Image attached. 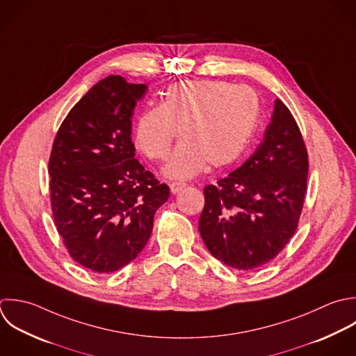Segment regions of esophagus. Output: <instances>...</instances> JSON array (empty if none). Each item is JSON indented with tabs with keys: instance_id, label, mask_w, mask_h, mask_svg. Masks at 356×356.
Here are the masks:
<instances>
[{
	"instance_id": "34e87169",
	"label": "esophagus",
	"mask_w": 356,
	"mask_h": 356,
	"mask_svg": "<svg viewBox=\"0 0 356 356\" xmlns=\"http://www.w3.org/2000/svg\"><path fill=\"white\" fill-rule=\"evenodd\" d=\"M169 187H170V191H172V194H177V193H180L184 187H186V183H181V181H175V183H170L169 184Z\"/></svg>"
}]
</instances>
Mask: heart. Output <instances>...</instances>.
Wrapping results in <instances>:
<instances>
[{"mask_svg": "<svg viewBox=\"0 0 356 356\" xmlns=\"http://www.w3.org/2000/svg\"><path fill=\"white\" fill-rule=\"evenodd\" d=\"M259 116L261 101L252 88L225 80H187L172 84L159 106L140 113L134 143L147 158L159 161L179 130L181 141L162 172L170 179H191L208 163H234L247 149Z\"/></svg>", "mask_w": 356, "mask_h": 356, "instance_id": "b5f03b06", "label": "heart"}]
</instances>
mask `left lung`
I'll return each mask as SVG.
<instances>
[{
	"label": "left lung",
	"mask_w": 356,
	"mask_h": 356,
	"mask_svg": "<svg viewBox=\"0 0 356 356\" xmlns=\"http://www.w3.org/2000/svg\"><path fill=\"white\" fill-rule=\"evenodd\" d=\"M307 177L301 131L290 109L276 99L255 152L216 186L204 188L198 229L209 252L238 270L270 262L297 229Z\"/></svg>",
	"instance_id": "8db88e82"
}]
</instances>
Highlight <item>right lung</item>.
<instances>
[{
    "label": "right lung",
    "mask_w": 356,
    "mask_h": 356,
    "mask_svg": "<svg viewBox=\"0 0 356 356\" xmlns=\"http://www.w3.org/2000/svg\"><path fill=\"white\" fill-rule=\"evenodd\" d=\"M145 84L108 76L70 109L48 163L52 216L70 257L112 273L143 251L170 195L134 154L131 116Z\"/></svg>",
    "instance_id": "right-lung-1"
}]
</instances>
